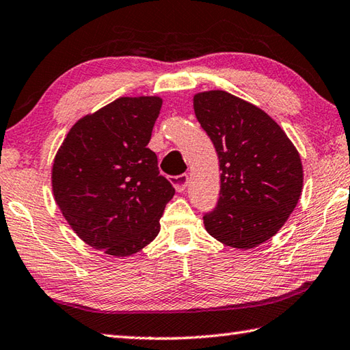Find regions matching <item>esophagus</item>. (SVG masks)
I'll list each match as a JSON object with an SVG mask.
<instances>
[{"mask_svg":"<svg viewBox=\"0 0 350 350\" xmlns=\"http://www.w3.org/2000/svg\"><path fill=\"white\" fill-rule=\"evenodd\" d=\"M171 182H173L176 191H179V193H182V191H185V189H187V187H188L189 176L187 173L179 174V176H173V177H171Z\"/></svg>","mask_w":350,"mask_h":350,"instance_id":"1","label":"esophagus"}]
</instances>
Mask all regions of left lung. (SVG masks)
<instances>
[{"instance_id": "8db88e82", "label": "left lung", "mask_w": 350, "mask_h": 350, "mask_svg": "<svg viewBox=\"0 0 350 350\" xmlns=\"http://www.w3.org/2000/svg\"><path fill=\"white\" fill-rule=\"evenodd\" d=\"M194 112L221 171L204 228L230 247H256L282 228L299 202L304 170L297 150L264 111L226 91L197 94Z\"/></svg>"}]
</instances>
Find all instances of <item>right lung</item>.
Returning a JSON list of instances; mask_svg holds the SVG:
<instances>
[{
  "label": "right lung",
  "mask_w": 350,
  "mask_h": 350,
  "mask_svg": "<svg viewBox=\"0 0 350 350\" xmlns=\"http://www.w3.org/2000/svg\"><path fill=\"white\" fill-rule=\"evenodd\" d=\"M159 97H122L75 122L53 165V193L62 214L86 244L129 256L159 234L174 196L147 147Z\"/></svg>",
  "instance_id": "right-lung-1"
}]
</instances>
